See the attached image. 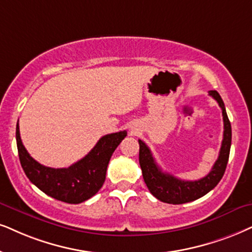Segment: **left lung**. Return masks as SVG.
Returning a JSON list of instances; mask_svg holds the SVG:
<instances>
[{
    "label": "left lung",
    "mask_w": 252,
    "mask_h": 252,
    "mask_svg": "<svg viewBox=\"0 0 252 252\" xmlns=\"http://www.w3.org/2000/svg\"><path fill=\"white\" fill-rule=\"evenodd\" d=\"M209 95L218 101L219 106L222 109L223 116V139H222L221 150H220L219 158L215 161L212 171L206 177L199 180L189 181L178 179L170 173L161 171V168L156 163L154 156L150 149L141 139L139 143V165H141L143 179L151 194L160 201L171 203V205H180L194 201L207 193L211 192L220 183L223 177L225 167H227L229 152L231 145V126L228 119L227 111L223 101L216 91H211Z\"/></svg>",
    "instance_id": "left-lung-1"
}]
</instances>
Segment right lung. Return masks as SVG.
I'll use <instances>...</instances> for the list:
<instances>
[{
	"instance_id": "obj_1",
	"label": "right lung",
	"mask_w": 252,
	"mask_h": 252,
	"mask_svg": "<svg viewBox=\"0 0 252 252\" xmlns=\"http://www.w3.org/2000/svg\"><path fill=\"white\" fill-rule=\"evenodd\" d=\"M126 136L124 130L101 137L91 152L75 164L67 168H52L29 155L22 143L18 122L16 126L18 156L29 180L49 196L67 203L84 202L98 192L106 180L111 155Z\"/></svg>"
}]
</instances>
